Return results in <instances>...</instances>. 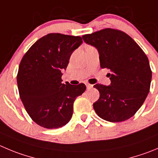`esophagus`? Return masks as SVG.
<instances>
[{"mask_svg": "<svg viewBox=\"0 0 158 158\" xmlns=\"http://www.w3.org/2000/svg\"><path fill=\"white\" fill-rule=\"evenodd\" d=\"M86 87L88 89H90V88H91L93 87L92 85H90V84H86Z\"/></svg>", "mask_w": 158, "mask_h": 158, "instance_id": "obj_1", "label": "esophagus"}]
</instances>
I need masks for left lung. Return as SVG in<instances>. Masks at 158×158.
<instances>
[{
  "label": "left lung",
  "mask_w": 158,
  "mask_h": 158,
  "mask_svg": "<svg viewBox=\"0 0 158 158\" xmlns=\"http://www.w3.org/2000/svg\"><path fill=\"white\" fill-rule=\"evenodd\" d=\"M84 41L97 48L102 68L110 70L111 85L97 84L98 100L93 104L100 118L118 123L129 119L143 104L150 91L152 71L139 45L124 31L106 28L86 34Z\"/></svg>",
  "instance_id": "8db88e82"
}]
</instances>
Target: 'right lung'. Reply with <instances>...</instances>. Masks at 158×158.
I'll return each instance as SVG.
<instances>
[{
    "instance_id": "1",
    "label": "right lung",
    "mask_w": 158,
    "mask_h": 158,
    "mask_svg": "<svg viewBox=\"0 0 158 158\" xmlns=\"http://www.w3.org/2000/svg\"><path fill=\"white\" fill-rule=\"evenodd\" d=\"M83 43L81 36L49 33L37 40L19 67V95L31 119L40 127H64L73 115V102L86 90L85 84L62 83L72 52Z\"/></svg>"
}]
</instances>
